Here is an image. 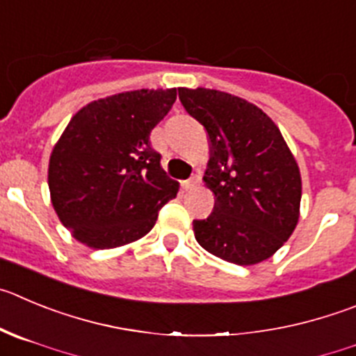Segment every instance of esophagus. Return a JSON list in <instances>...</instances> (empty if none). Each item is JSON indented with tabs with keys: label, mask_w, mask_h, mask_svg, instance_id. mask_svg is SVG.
Masks as SVG:
<instances>
[{
	"label": "esophagus",
	"mask_w": 356,
	"mask_h": 356,
	"mask_svg": "<svg viewBox=\"0 0 356 356\" xmlns=\"http://www.w3.org/2000/svg\"><path fill=\"white\" fill-rule=\"evenodd\" d=\"M200 184V174H193L189 179H186V181H182V188L184 189H191L195 188V186Z\"/></svg>",
	"instance_id": "esophagus-1"
}]
</instances>
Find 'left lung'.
Instances as JSON below:
<instances>
[{
	"mask_svg": "<svg viewBox=\"0 0 356 356\" xmlns=\"http://www.w3.org/2000/svg\"><path fill=\"white\" fill-rule=\"evenodd\" d=\"M179 99L209 133L204 181L216 195L207 219H195L198 244L235 265L270 258L293 234L302 181L283 135L253 103L214 89H179Z\"/></svg>",
	"mask_w": 356,
	"mask_h": 356,
	"instance_id": "8db88e82",
	"label": "left lung"
}]
</instances>
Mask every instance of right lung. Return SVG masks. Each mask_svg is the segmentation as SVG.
<instances>
[{"label": "right lung", "instance_id": "obj_1", "mask_svg": "<svg viewBox=\"0 0 356 356\" xmlns=\"http://www.w3.org/2000/svg\"><path fill=\"white\" fill-rule=\"evenodd\" d=\"M175 89H140L98 99L73 115L49 163L61 223L82 244L111 249L138 241L177 197L151 131L170 112Z\"/></svg>", "mask_w": 356, "mask_h": 356}]
</instances>
